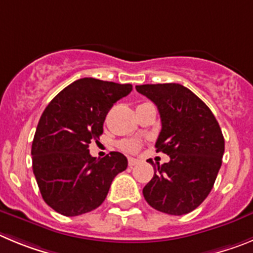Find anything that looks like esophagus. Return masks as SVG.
Wrapping results in <instances>:
<instances>
[{
  "label": "esophagus",
  "instance_id": "34e87169",
  "mask_svg": "<svg viewBox=\"0 0 253 253\" xmlns=\"http://www.w3.org/2000/svg\"><path fill=\"white\" fill-rule=\"evenodd\" d=\"M138 163H140V161H138L137 159H133V158H129V159H128V165L131 166V168H132V166L137 165Z\"/></svg>",
  "mask_w": 253,
  "mask_h": 253
}]
</instances>
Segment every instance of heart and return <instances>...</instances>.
Listing matches in <instances>:
<instances>
[{
	"label": "heart",
	"instance_id": "b5f03b06",
	"mask_svg": "<svg viewBox=\"0 0 253 253\" xmlns=\"http://www.w3.org/2000/svg\"><path fill=\"white\" fill-rule=\"evenodd\" d=\"M141 143L135 140H125L120 142V147L126 152H136L140 149Z\"/></svg>",
	"mask_w": 253,
	"mask_h": 253
}]
</instances>
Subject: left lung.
Segmentation results:
<instances>
[{
  "instance_id": "8db88e82",
  "label": "left lung",
  "mask_w": 253,
  "mask_h": 253,
  "mask_svg": "<svg viewBox=\"0 0 253 253\" xmlns=\"http://www.w3.org/2000/svg\"><path fill=\"white\" fill-rule=\"evenodd\" d=\"M136 90L151 99L161 118L156 151L170 161L155 168L142 193L156 211L183 215L203 203L222 165L224 138L208 106L177 83L143 84Z\"/></svg>"
}]
</instances>
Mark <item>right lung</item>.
Returning <instances> with one entry per match:
<instances>
[{
    "label": "right lung",
    "mask_w": 253,
    "mask_h": 253,
    "mask_svg": "<svg viewBox=\"0 0 253 253\" xmlns=\"http://www.w3.org/2000/svg\"><path fill=\"white\" fill-rule=\"evenodd\" d=\"M131 90V84L82 78L42 112L31 147L33 170L42 199L60 214L76 217L98 208L116 175L126 170L121 152L97 159L88 147L103 133L113 103Z\"/></svg>",
    "instance_id": "1"
}]
</instances>
